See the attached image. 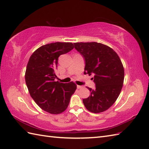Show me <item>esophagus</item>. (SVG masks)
Wrapping results in <instances>:
<instances>
[{
  "mask_svg": "<svg viewBox=\"0 0 149 149\" xmlns=\"http://www.w3.org/2000/svg\"><path fill=\"white\" fill-rule=\"evenodd\" d=\"M83 88V86H80V85H77V89H81V88Z\"/></svg>",
  "mask_w": 149,
  "mask_h": 149,
  "instance_id": "obj_1",
  "label": "esophagus"
}]
</instances>
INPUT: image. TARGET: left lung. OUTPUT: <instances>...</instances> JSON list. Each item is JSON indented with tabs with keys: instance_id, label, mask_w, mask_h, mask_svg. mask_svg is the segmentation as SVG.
I'll use <instances>...</instances> for the list:
<instances>
[{
	"instance_id": "obj_1",
	"label": "left lung",
	"mask_w": 149,
	"mask_h": 149,
	"mask_svg": "<svg viewBox=\"0 0 149 149\" xmlns=\"http://www.w3.org/2000/svg\"><path fill=\"white\" fill-rule=\"evenodd\" d=\"M85 61L84 74L93 75L95 88L83 102L94 113L109 109L118 97L124 79V69L118 54L109 47L97 42L74 43Z\"/></svg>"
}]
</instances>
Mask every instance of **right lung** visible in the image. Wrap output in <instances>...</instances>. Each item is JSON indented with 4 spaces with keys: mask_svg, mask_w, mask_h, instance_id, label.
Instances as JSON below:
<instances>
[{
    "mask_svg": "<svg viewBox=\"0 0 149 149\" xmlns=\"http://www.w3.org/2000/svg\"><path fill=\"white\" fill-rule=\"evenodd\" d=\"M70 42H56L36 50L28 61L25 79L30 93L38 106L51 114L65 111L77 86L74 83H59L55 71L58 58L74 49Z\"/></svg>",
    "mask_w": 149,
    "mask_h": 149,
    "instance_id": "1",
    "label": "right lung"
}]
</instances>
